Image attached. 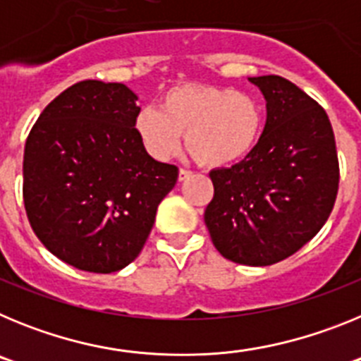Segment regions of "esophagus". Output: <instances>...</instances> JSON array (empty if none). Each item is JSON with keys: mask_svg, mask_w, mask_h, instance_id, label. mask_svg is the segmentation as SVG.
Segmentation results:
<instances>
[{"mask_svg": "<svg viewBox=\"0 0 361 361\" xmlns=\"http://www.w3.org/2000/svg\"><path fill=\"white\" fill-rule=\"evenodd\" d=\"M190 177H191L190 170H184V168H180V170H178V180H180V183H183V180H186V178H190Z\"/></svg>", "mask_w": 361, "mask_h": 361, "instance_id": "obj_1", "label": "esophagus"}]
</instances>
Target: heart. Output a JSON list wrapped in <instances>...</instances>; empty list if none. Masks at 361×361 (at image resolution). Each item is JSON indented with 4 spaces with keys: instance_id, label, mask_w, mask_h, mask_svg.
Wrapping results in <instances>:
<instances>
[{
    "instance_id": "1",
    "label": "heart",
    "mask_w": 361,
    "mask_h": 361,
    "mask_svg": "<svg viewBox=\"0 0 361 361\" xmlns=\"http://www.w3.org/2000/svg\"><path fill=\"white\" fill-rule=\"evenodd\" d=\"M264 108L257 97L228 86L180 85L157 108H142L133 121L139 141L159 161L173 157L183 133L200 164L220 168L242 161L260 139Z\"/></svg>"
}]
</instances>
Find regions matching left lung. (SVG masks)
I'll return each mask as SVG.
<instances>
[{"label":"left lung","instance_id":"8db88e82","mask_svg":"<svg viewBox=\"0 0 361 361\" xmlns=\"http://www.w3.org/2000/svg\"><path fill=\"white\" fill-rule=\"evenodd\" d=\"M250 81L266 97V126L247 157L209 171L215 195L204 222L224 258L271 266L329 219L340 168L333 126L314 99L280 75Z\"/></svg>","mask_w":361,"mask_h":361}]
</instances>
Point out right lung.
<instances>
[{
	"label": "right lung",
	"mask_w": 361,
	"mask_h": 361,
	"mask_svg": "<svg viewBox=\"0 0 361 361\" xmlns=\"http://www.w3.org/2000/svg\"><path fill=\"white\" fill-rule=\"evenodd\" d=\"M123 82L88 79L41 111L25 145L23 202L32 229L63 262L114 273L145 247L178 168L149 157Z\"/></svg>",
	"instance_id": "1"
}]
</instances>
